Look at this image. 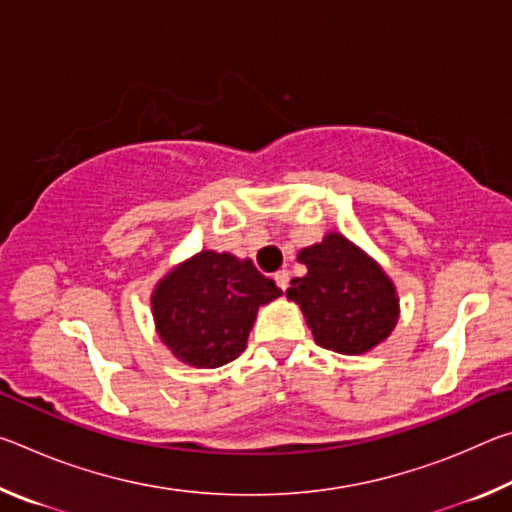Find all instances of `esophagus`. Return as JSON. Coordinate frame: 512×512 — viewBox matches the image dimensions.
Segmentation results:
<instances>
[{
  "instance_id": "esophagus-1",
  "label": "esophagus",
  "mask_w": 512,
  "mask_h": 512,
  "mask_svg": "<svg viewBox=\"0 0 512 512\" xmlns=\"http://www.w3.org/2000/svg\"><path fill=\"white\" fill-rule=\"evenodd\" d=\"M275 284H277V287H280L282 291L287 289V287H289V271H284V268H282V271H277V273H275Z\"/></svg>"
}]
</instances>
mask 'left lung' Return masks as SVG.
<instances>
[{
  "mask_svg": "<svg viewBox=\"0 0 512 512\" xmlns=\"http://www.w3.org/2000/svg\"><path fill=\"white\" fill-rule=\"evenodd\" d=\"M305 277H293L287 298L300 305L314 341L325 350L363 354L386 341L400 318L391 277L339 232L302 248Z\"/></svg>",
  "mask_w": 512,
  "mask_h": 512,
  "instance_id": "left-lung-1",
  "label": "left lung"
}]
</instances>
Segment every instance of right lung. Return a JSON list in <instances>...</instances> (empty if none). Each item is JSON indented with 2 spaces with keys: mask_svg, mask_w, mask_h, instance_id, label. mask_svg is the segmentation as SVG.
<instances>
[{
  "mask_svg": "<svg viewBox=\"0 0 512 512\" xmlns=\"http://www.w3.org/2000/svg\"><path fill=\"white\" fill-rule=\"evenodd\" d=\"M282 296L250 259L201 250L162 277L151 309L162 343L187 366L219 368L246 350L257 309Z\"/></svg>",
  "mask_w": 512,
  "mask_h": 512,
  "instance_id": "right-lung-1",
  "label": "right lung"
}]
</instances>
